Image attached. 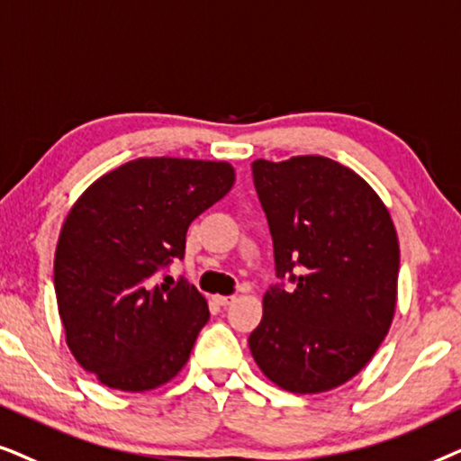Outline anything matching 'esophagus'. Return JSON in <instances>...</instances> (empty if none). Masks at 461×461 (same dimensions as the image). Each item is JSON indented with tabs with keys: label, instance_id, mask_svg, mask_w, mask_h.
<instances>
[{
	"label": "esophagus",
	"instance_id": "1",
	"mask_svg": "<svg viewBox=\"0 0 461 461\" xmlns=\"http://www.w3.org/2000/svg\"><path fill=\"white\" fill-rule=\"evenodd\" d=\"M234 294H214V302H217L219 305H230L234 303Z\"/></svg>",
	"mask_w": 461,
	"mask_h": 461
}]
</instances>
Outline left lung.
Masks as SVG:
<instances>
[{"label":"left lung","mask_w":461,"mask_h":461,"mask_svg":"<svg viewBox=\"0 0 461 461\" xmlns=\"http://www.w3.org/2000/svg\"><path fill=\"white\" fill-rule=\"evenodd\" d=\"M253 181L282 282L263 294L250 354L282 390H333L369 363L394 318V223L369 183L335 159H255Z\"/></svg>","instance_id":"left-lung-1"}]
</instances>
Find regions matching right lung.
Instances as JSON below:
<instances>
[{
    "label": "right lung",
    "mask_w": 461,
    "mask_h": 461,
    "mask_svg": "<svg viewBox=\"0 0 461 461\" xmlns=\"http://www.w3.org/2000/svg\"><path fill=\"white\" fill-rule=\"evenodd\" d=\"M227 162L139 158L92 183L67 214L54 291L67 346L107 388L145 392L187 363L208 322L185 278L158 285L185 257L192 221L234 185Z\"/></svg>",
    "instance_id": "1"
}]
</instances>
